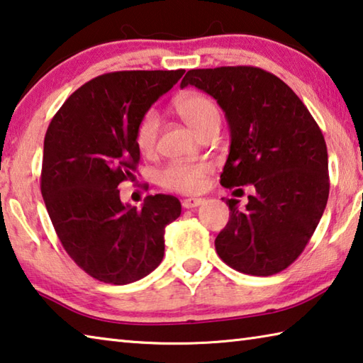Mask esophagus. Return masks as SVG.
<instances>
[{"label":"esophagus","instance_id":"34e87169","mask_svg":"<svg viewBox=\"0 0 363 363\" xmlns=\"http://www.w3.org/2000/svg\"><path fill=\"white\" fill-rule=\"evenodd\" d=\"M201 204H204V199L201 198H188L183 201V207L185 208H194V207H199Z\"/></svg>","mask_w":363,"mask_h":363}]
</instances>
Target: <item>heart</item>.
Listing matches in <instances>:
<instances>
[{
    "instance_id": "heart-1",
    "label": "heart",
    "mask_w": 363,
    "mask_h": 363,
    "mask_svg": "<svg viewBox=\"0 0 363 363\" xmlns=\"http://www.w3.org/2000/svg\"><path fill=\"white\" fill-rule=\"evenodd\" d=\"M177 113L201 135L208 127L220 124V110L212 99L202 94H188L177 100ZM161 119L155 110L146 111L135 130V143L143 155L156 150ZM208 165L204 162H170L157 172L159 185L177 193H198L204 188Z\"/></svg>"
}]
</instances>
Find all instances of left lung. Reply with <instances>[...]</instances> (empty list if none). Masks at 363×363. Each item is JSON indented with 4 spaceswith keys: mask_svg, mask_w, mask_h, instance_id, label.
Segmentation results:
<instances>
[{
    "mask_svg": "<svg viewBox=\"0 0 363 363\" xmlns=\"http://www.w3.org/2000/svg\"><path fill=\"white\" fill-rule=\"evenodd\" d=\"M217 100L230 125L225 188L252 185L245 208L226 199L230 221L215 249L233 269L272 276L301 255L325 211L328 155L319 125L298 95L257 67L189 69L180 87Z\"/></svg>",
    "mask_w": 363,
    "mask_h": 363,
    "instance_id": "8db88e82",
    "label": "left lung"
}]
</instances>
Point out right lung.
I'll return each instance as SVG.
<instances>
[{
    "label": "right lung",
    "instance_id": "1",
    "mask_svg": "<svg viewBox=\"0 0 363 363\" xmlns=\"http://www.w3.org/2000/svg\"><path fill=\"white\" fill-rule=\"evenodd\" d=\"M185 69L116 72L74 91L44 137L41 194L63 249L89 276L124 285L155 271L165 226L182 213L175 196L156 194L142 208L123 204L119 183L140 161L135 130L151 105Z\"/></svg>",
    "mask_w": 363,
    "mask_h": 363
}]
</instances>
